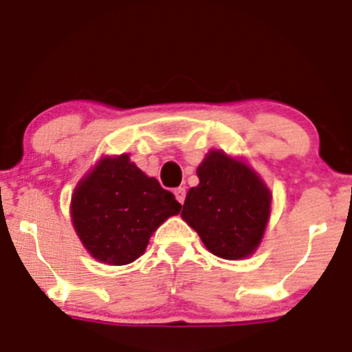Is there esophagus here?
Here are the masks:
<instances>
[{"label":"esophagus","instance_id":"esophagus-1","mask_svg":"<svg viewBox=\"0 0 352 352\" xmlns=\"http://www.w3.org/2000/svg\"><path fill=\"white\" fill-rule=\"evenodd\" d=\"M173 194H175V199H177V202L184 204V200H185V188H184V187H179V188H175V192H173Z\"/></svg>","mask_w":352,"mask_h":352}]
</instances>
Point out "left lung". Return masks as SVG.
<instances>
[{"mask_svg": "<svg viewBox=\"0 0 352 352\" xmlns=\"http://www.w3.org/2000/svg\"><path fill=\"white\" fill-rule=\"evenodd\" d=\"M199 185L187 192L182 219L214 256L239 261L264 239L272 194L242 158L210 150L197 167Z\"/></svg>", "mask_w": 352, "mask_h": 352, "instance_id": "left-lung-1", "label": "left lung"}]
</instances>
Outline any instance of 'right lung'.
Here are the masks:
<instances>
[{
    "instance_id": "1",
    "label": "right lung",
    "mask_w": 352,
    "mask_h": 352,
    "mask_svg": "<svg viewBox=\"0 0 352 352\" xmlns=\"http://www.w3.org/2000/svg\"><path fill=\"white\" fill-rule=\"evenodd\" d=\"M180 208L173 194L122 153L102 157L85 173L73 190L69 215L91 257L126 265L145 252L152 234Z\"/></svg>"
}]
</instances>
